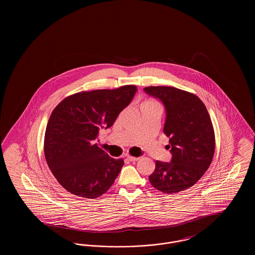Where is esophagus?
<instances>
[{
  "label": "esophagus",
  "instance_id": "1",
  "mask_svg": "<svg viewBox=\"0 0 255 255\" xmlns=\"http://www.w3.org/2000/svg\"><path fill=\"white\" fill-rule=\"evenodd\" d=\"M127 158H128L130 161H136V160L139 159V158H137V157H133V156H130V155L127 156Z\"/></svg>",
  "mask_w": 255,
  "mask_h": 255
}]
</instances>
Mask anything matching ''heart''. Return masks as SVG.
Returning <instances> with one entry per match:
<instances>
[{
    "mask_svg": "<svg viewBox=\"0 0 255 255\" xmlns=\"http://www.w3.org/2000/svg\"><path fill=\"white\" fill-rule=\"evenodd\" d=\"M151 103H156V102H154V101H148V102H145L144 104H151Z\"/></svg>",
    "mask_w": 255,
    "mask_h": 255,
    "instance_id": "heart-1",
    "label": "heart"
}]
</instances>
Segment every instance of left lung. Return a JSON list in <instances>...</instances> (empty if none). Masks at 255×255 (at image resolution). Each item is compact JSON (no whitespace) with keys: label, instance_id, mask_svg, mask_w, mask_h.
<instances>
[{"label":"left lung","instance_id":"1","mask_svg":"<svg viewBox=\"0 0 255 255\" xmlns=\"http://www.w3.org/2000/svg\"><path fill=\"white\" fill-rule=\"evenodd\" d=\"M165 106L163 132L169 137L171 162L156 161L149 182L159 191L178 193L193 186L208 169L215 151V133L203 101L194 94L167 86L146 87Z\"/></svg>","mask_w":255,"mask_h":255}]
</instances>
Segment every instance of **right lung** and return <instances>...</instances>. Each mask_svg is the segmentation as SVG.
Instances as JSON below:
<instances>
[{"instance_id":"obj_1","label":"right lung","mask_w":255,"mask_h":255,"mask_svg":"<svg viewBox=\"0 0 255 255\" xmlns=\"http://www.w3.org/2000/svg\"><path fill=\"white\" fill-rule=\"evenodd\" d=\"M134 85L80 92L64 98L47 124L44 152L49 169L70 193L96 199L108 191L124 164L95 139L132 101Z\"/></svg>"}]
</instances>
